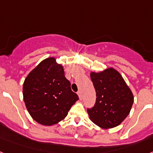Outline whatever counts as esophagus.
<instances>
[{
  "mask_svg": "<svg viewBox=\"0 0 153 153\" xmlns=\"http://www.w3.org/2000/svg\"><path fill=\"white\" fill-rule=\"evenodd\" d=\"M77 94H78V96H79V99H82V92L80 91H79L77 92Z\"/></svg>",
  "mask_w": 153,
  "mask_h": 153,
  "instance_id": "34e87169",
  "label": "esophagus"
}]
</instances>
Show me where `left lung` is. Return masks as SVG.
Here are the masks:
<instances>
[{
  "label": "left lung",
  "mask_w": 153,
  "mask_h": 153,
  "mask_svg": "<svg viewBox=\"0 0 153 153\" xmlns=\"http://www.w3.org/2000/svg\"><path fill=\"white\" fill-rule=\"evenodd\" d=\"M90 76L97 98L94 107L88 109L89 118L103 129L117 127L131 112L133 93L114 68L99 73L91 72Z\"/></svg>",
  "instance_id": "8db88e82"
}]
</instances>
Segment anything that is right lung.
I'll return each instance as SVG.
<instances>
[{
  "instance_id": "add662e5",
  "label": "right lung",
  "mask_w": 153,
  "mask_h": 153,
  "mask_svg": "<svg viewBox=\"0 0 153 153\" xmlns=\"http://www.w3.org/2000/svg\"><path fill=\"white\" fill-rule=\"evenodd\" d=\"M22 94L31 117L44 126L62 120L79 99L65 77L63 66L57 63L55 57L44 59L27 75Z\"/></svg>"
}]
</instances>
